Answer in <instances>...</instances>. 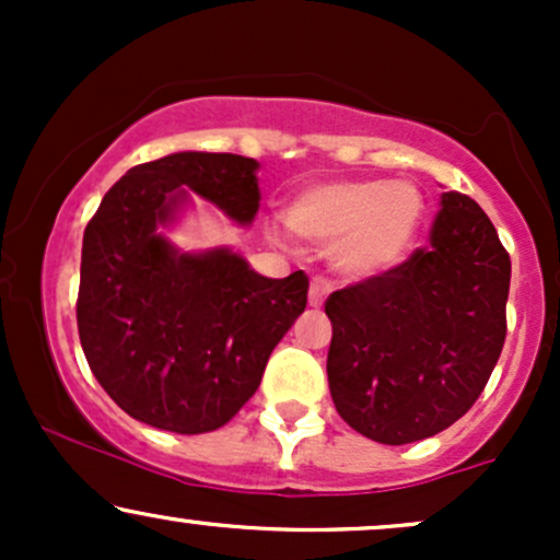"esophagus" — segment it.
Segmentation results:
<instances>
[{
    "mask_svg": "<svg viewBox=\"0 0 560 560\" xmlns=\"http://www.w3.org/2000/svg\"><path fill=\"white\" fill-rule=\"evenodd\" d=\"M331 284L326 279H320V276H316V279L311 281V289H307V302H311V307H320L324 305L326 294H329Z\"/></svg>",
    "mask_w": 560,
    "mask_h": 560,
    "instance_id": "esophagus-1",
    "label": "esophagus"
}]
</instances>
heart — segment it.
<instances>
[{
	"mask_svg": "<svg viewBox=\"0 0 560 560\" xmlns=\"http://www.w3.org/2000/svg\"><path fill=\"white\" fill-rule=\"evenodd\" d=\"M423 197L410 182L352 178L305 186L287 210L300 240L331 247L334 271L352 281L387 276L419 240Z\"/></svg>",
	"mask_w": 560,
	"mask_h": 560,
	"instance_id": "b5f03b06",
	"label": "heart"
}]
</instances>
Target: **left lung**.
I'll return each mask as SVG.
<instances>
[{
	"label": "left lung",
	"mask_w": 560,
	"mask_h": 560,
	"mask_svg": "<svg viewBox=\"0 0 560 560\" xmlns=\"http://www.w3.org/2000/svg\"><path fill=\"white\" fill-rule=\"evenodd\" d=\"M511 258L471 197L442 191L429 247L326 300L337 413L382 445L440 434L477 402L505 342Z\"/></svg>",
	"instance_id": "left-lung-1"
}]
</instances>
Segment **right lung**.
Here are the masks:
<instances>
[{
	"label": "right lung",
	"mask_w": 560,
	"mask_h": 560,
	"mask_svg": "<svg viewBox=\"0 0 560 560\" xmlns=\"http://www.w3.org/2000/svg\"><path fill=\"white\" fill-rule=\"evenodd\" d=\"M258 168L229 152H173L128 171L83 231V355L131 419L176 434L223 427L305 311L302 271L268 279L231 247L186 253L165 236L191 195L249 226Z\"/></svg>",
	"instance_id": "1"
}]
</instances>
